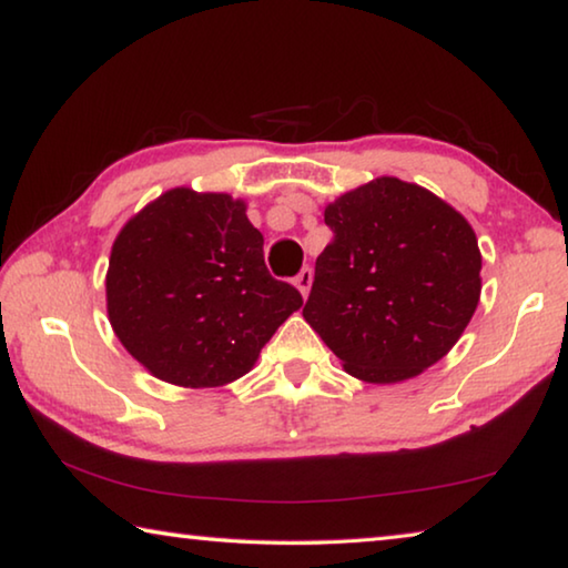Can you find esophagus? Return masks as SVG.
<instances>
[{"instance_id": "1", "label": "esophagus", "mask_w": 568, "mask_h": 568, "mask_svg": "<svg viewBox=\"0 0 568 568\" xmlns=\"http://www.w3.org/2000/svg\"><path fill=\"white\" fill-rule=\"evenodd\" d=\"M295 285H297V291L303 293V297H307V293H311V285H313V271H311V267H303V271L295 275Z\"/></svg>"}]
</instances>
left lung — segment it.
<instances>
[{"instance_id": "8db88e82", "label": "left lung", "mask_w": 568, "mask_h": 568, "mask_svg": "<svg viewBox=\"0 0 568 568\" xmlns=\"http://www.w3.org/2000/svg\"><path fill=\"white\" fill-rule=\"evenodd\" d=\"M331 243L315 261L303 318L351 376L396 383L444 358L480 295L470 225L444 200L378 178L325 207Z\"/></svg>"}]
</instances>
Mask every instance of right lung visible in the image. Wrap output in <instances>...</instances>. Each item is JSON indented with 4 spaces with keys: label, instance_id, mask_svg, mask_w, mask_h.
<instances>
[{
    "label": "right lung",
    "instance_id": "add662e5",
    "mask_svg": "<svg viewBox=\"0 0 568 568\" xmlns=\"http://www.w3.org/2000/svg\"><path fill=\"white\" fill-rule=\"evenodd\" d=\"M301 305L297 287L267 273L245 205L220 192L170 190L112 245V328L132 358L175 386L245 376Z\"/></svg>",
    "mask_w": 568,
    "mask_h": 568
}]
</instances>
